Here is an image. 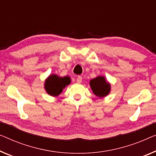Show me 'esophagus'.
I'll list each match as a JSON object with an SVG mask.
<instances>
[{"instance_id":"obj_1","label":"esophagus","mask_w":156,"mask_h":156,"mask_svg":"<svg viewBox=\"0 0 156 156\" xmlns=\"http://www.w3.org/2000/svg\"><path fill=\"white\" fill-rule=\"evenodd\" d=\"M82 80H83L82 77H81V76H78L77 79H76V81H77V83H80L81 82H82Z\"/></svg>"}]
</instances>
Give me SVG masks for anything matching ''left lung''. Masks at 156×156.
<instances>
[{
  "instance_id": "1",
  "label": "left lung",
  "mask_w": 156,
  "mask_h": 156,
  "mask_svg": "<svg viewBox=\"0 0 156 156\" xmlns=\"http://www.w3.org/2000/svg\"><path fill=\"white\" fill-rule=\"evenodd\" d=\"M90 85L92 91L99 98H103L107 96L111 92V84L104 76H97L90 81Z\"/></svg>"
}]
</instances>
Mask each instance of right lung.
I'll return each instance as SVG.
<instances>
[{"mask_svg": "<svg viewBox=\"0 0 156 156\" xmlns=\"http://www.w3.org/2000/svg\"><path fill=\"white\" fill-rule=\"evenodd\" d=\"M71 83V78L69 76L60 77L57 74H50L45 79L44 87L48 94L52 97H57L63 91L66 86Z\"/></svg>", "mask_w": 156, "mask_h": 156, "instance_id": "right-lung-1", "label": "right lung"}]
</instances>
